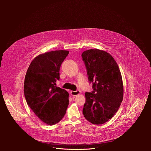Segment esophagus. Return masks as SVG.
Here are the masks:
<instances>
[{
    "mask_svg": "<svg viewBox=\"0 0 151 151\" xmlns=\"http://www.w3.org/2000/svg\"><path fill=\"white\" fill-rule=\"evenodd\" d=\"M70 93H71V95H73V96H76V95L80 94V92L79 90H77V91H71Z\"/></svg>",
    "mask_w": 151,
    "mask_h": 151,
    "instance_id": "esophagus-1",
    "label": "esophagus"
}]
</instances>
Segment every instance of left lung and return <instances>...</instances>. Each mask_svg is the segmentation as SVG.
Returning a JSON list of instances; mask_svg holds the SVG:
<instances>
[{"mask_svg":"<svg viewBox=\"0 0 151 151\" xmlns=\"http://www.w3.org/2000/svg\"><path fill=\"white\" fill-rule=\"evenodd\" d=\"M93 91L86 92L83 113L93 124L107 122L117 111L123 98V85L119 66L106 52L89 49L81 55Z\"/></svg>","mask_w":151,"mask_h":151,"instance_id":"8db88e82","label":"left lung"}]
</instances>
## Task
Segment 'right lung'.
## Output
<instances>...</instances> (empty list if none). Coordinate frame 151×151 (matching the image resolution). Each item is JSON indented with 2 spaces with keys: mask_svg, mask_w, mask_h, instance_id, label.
I'll return each mask as SVG.
<instances>
[{
  "mask_svg": "<svg viewBox=\"0 0 151 151\" xmlns=\"http://www.w3.org/2000/svg\"><path fill=\"white\" fill-rule=\"evenodd\" d=\"M69 53L55 50L36 57L29 65L24 80L26 102L35 114L48 125L59 122L68 105V93L56 86L60 67Z\"/></svg>",
  "mask_w": 151,
  "mask_h": 151,
  "instance_id": "obj_1",
  "label": "right lung"
}]
</instances>
